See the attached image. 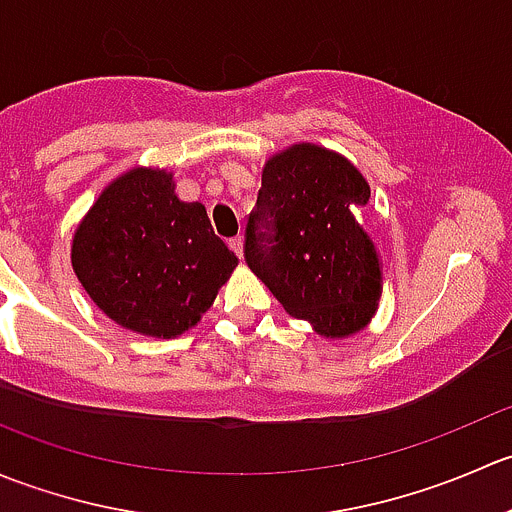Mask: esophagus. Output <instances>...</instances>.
<instances>
[{"label": "esophagus", "mask_w": 512, "mask_h": 512, "mask_svg": "<svg viewBox=\"0 0 512 512\" xmlns=\"http://www.w3.org/2000/svg\"><path fill=\"white\" fill-rule=\"evenodd\" d=\"M230 247H232V250L237 252V257H242V247H245V237H242V235L232 237V240H230Z\"/></svg>", "instance_id": "esophagus-1"}]
</instances>
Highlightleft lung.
I'll return each instance as SVG.
<instances>
[{
    "label": "left lung",
    "mask_w": 512,
    "mask_h": 512,
    "mask_svg": "<svg viewBox=\"0 0 512 512\" xmlns=\"http://www.w3.org/2000/svg\"><path fill=\"white\" fill-rule=\"evenodd\" d=\"M369 195L352 160L317 143L287 146L262 168L245 260L285 312L324 339L354 337L379 309V252L356 218ZM260 222L276 235L257 233Z\"/></svg>",
    "instance_id": "obj_1"
}]
</instances>
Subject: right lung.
Wrapping results in <instances>:
<instances>
[{
  "instance_id": "add662e5",
  "label": "right lung",
  "mask_w": 512,
  "mask_h": 512,
  "mask_svg": "<svg viewBox=\"0 0 512 512\" xmlns=\"http://www.w3.org/2000/svg\"><path fill=\"white\" fill-rule=\"evenodd\" d=\"M71 267L108 319L175 339L213 307L237 257L213 232L205 205L178 198L170 170L136 165L76 225Z\"/></svg>"
}]
</instances>
